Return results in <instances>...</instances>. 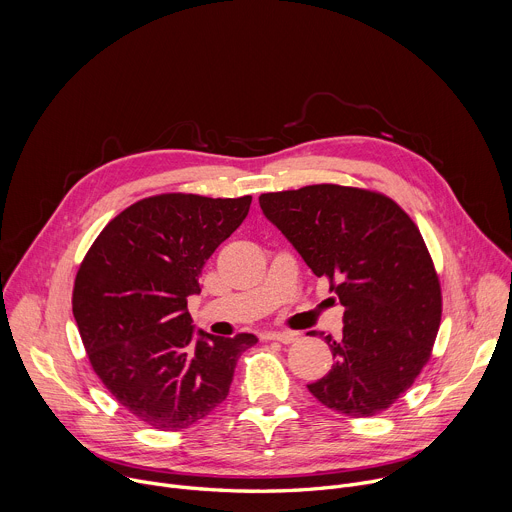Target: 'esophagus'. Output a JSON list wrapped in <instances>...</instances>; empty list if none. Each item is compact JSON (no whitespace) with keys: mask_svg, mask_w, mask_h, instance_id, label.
Masks as SVG:
<instances>
[{"mask_svg":"<svg viewBox=\"0 0 512 512\" xmlns=\"http://www.w3.org/2000/svg\"><path fill=\"white\" fill-rule=\"evenodd\" d=\"M263 338H265V340H277V342L289 344V342H294V340L298 338V334H296V332H269V334H265Z\"/></svg>","mask_w":512,"mask_h":512,"instance_id":"obj_1","label":"esophagus"}]
</instances>
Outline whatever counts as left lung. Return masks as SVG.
Segmentation results:
<instances>
[{"label": "left lung", "mask_w": 512, "mask_h": 512, "mask_svg": "<svg viewBox=\"0 0 512 512\" xmlns=\"http://www.w3.org/2000/svg\"><path fill=\"white\" fill-rule=\"evenodd\" d=\"M263 214L344 306L334 364L308 391L328 409L371 417L391 407L431 356L442 289L423 237L385 194L314 184L259 196Z\"/></svg>", "instance_id": "left-lung-1"}]
</instances>
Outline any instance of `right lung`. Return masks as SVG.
Segmentation results:
<instances>
[{"mask_svg": "<svg viewBox=\"0 0 512 512\" xmlns=\"http://www.w3.org/2000/svg\"><path fill=\"white\" fill-rule=\"evenodd\" d=\"M251 206V196L143 198L101 231L72 289L91 367L107 391L135 417L180 431L221 405L239 356L257 344L194 332L188 298L200 273Z\"/></svg>", "mask_w": 512, "mask_h": 512, "instance_id": "add662e5", "label": "right lung"}]
</instances>
